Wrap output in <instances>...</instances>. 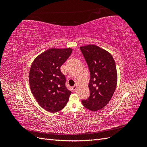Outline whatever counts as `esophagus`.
Masks as SVG:
<instances>
[{
    "label": "esophagus",
    "mask_w": 147,
    "mask_h": 147,
    "mask_svg": "<svg viewBox=\"0 0 147 147\" xmlns=\"http://www.w3.org/2000/svg\"><path fill=\"white\" fill-rule=\"evenodd\" d=\"M77 85H75L72 87V90H73L74 91H75L77 90Z\"/></svg>",
    "instance_id": "obj_1"
}]
</instances>
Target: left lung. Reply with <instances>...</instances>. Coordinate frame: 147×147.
<instances>
[{"mask_svg": "<svg viewBox=\"0 0 147 147\" xmlns=\"http://www.w3.org/2000/svg\"><path fill=\"white\" fill-rule=\"evenodd\" d=\"M80 48L90 72V96L82 102L84 107L95 112L104 108L113 95L118 79L116 64L110 53L98 46L88 45Z\"/></svg>", "mask_w": 147, "mask_h": 147, "instance_id": "left-lung-1", "label": "left lung"}]
</instances>
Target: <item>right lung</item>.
Here are the masks:
<instances>
[{"label": "right lung", "mask_w": 147, "mask_h": 147, "mask_svg": "<svg viewBox=\"0 0 147 147\" xmlns=\"http://www.w3.org/2000/svg\"><path fill=\"white\" fill-rule=\"evenodd\" d=\"M72 51L70 48H51L39 55L31 65L29 80L31 92L40 106L51 113L64 108L71 91L65 86L61 66Z\"/></svg>", "instance_id": "right-lung-1"}]
</instances>
